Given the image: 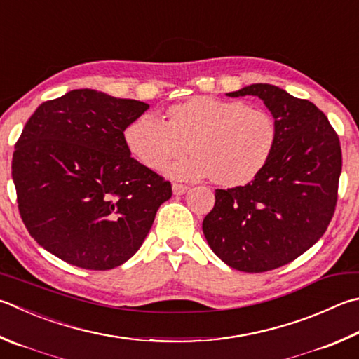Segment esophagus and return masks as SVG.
Masks as SVG:
<instances>
[{"instance_id":"obj_1","label":"esophagus","mask_w":359,"mask_h":359,"mask_svg":"<svg viewBox=\"0 0 359 359\" xmlns=\"http://www.w3.org/2000/svg\"><path fill=\"white\" fill-rule=\"evenodd\" d=\"M188 190V187L184 184H172V193L175 196H180V194H184Z\"/></svg>"}]
</instances>
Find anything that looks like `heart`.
I'll use <instances>...</instances> for the list:
<instances>
[{"label": "heart", "mask_w": 359, "mask_h": 359, "mask_svg": "<svg viewBox=\"0 0 359 359\" xmlns=\"http://www.w3.org/2000/svg\"><path fill=\"white\" fill-rule=\"evenodd\" d=\"M166 117L163 122L140 116L123 138L133 157L151 171H163L188 144L193 154L169 169L175 179L210 175L218 185H245L262 172L276 146L273 116L240 100L196 95L172 105Z\"/></svg>", "instance_id": "heart-1"}]
</instances>
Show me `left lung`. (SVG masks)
Instances as JSON below:
<instances>
[{
    "label": "left lung",
    "instance_id": "obj_1",
    "mask_svg": "<svg viewBox=\"0 0 359 359\" xmlns=\"http://www.w3.org/2000/svg\"><path fill=\"white\" fill-rule=\"evenodd\" d=\"M227 95H256L265 103L276 122V146L250 184L215 190L202 232L224 264L262 273L295 260L327 231L337 201L341 142L314 103L273 84Z\"/></svg>",
    "mask_w": 359,
    "mask_h": 359
}]
</instances>
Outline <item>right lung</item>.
I'll return each instance as SVG.
<instances>
[{
  "instance_id": "right-lung-1",
  "label": "right lung",
  "mask_w": 359,
  "mask_h": 359,
  "mask_svg": "<svg viewBox=\"0 0 359 359\" xmlns=\"http://www.w3.org/2000/svg\"><path fill=\"white\" fill-rule=\"evenodd\" d=\"M149 108L94 89L43 102L18 138L12 179L36 242L70 265L111 270L151 231L171 184L130 155L123 132Z\"/></svg>"
}]
</instances>
